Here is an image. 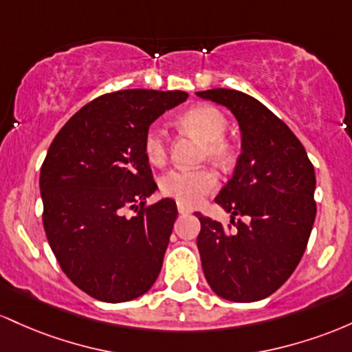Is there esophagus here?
Wrapping results in <instances>:
<instances>
[{
  "mask_svg": "<svg viewBox=\"0 0 352 352\" xmlns=\"http://www.w3.org/2000/svg\"><path fill=\"white\" fill-rule=\"evenodd\" d=\"M192 209L188 206V204H183V203H177V212H179V214H189V212H191Z\"/></svg>",
  "mask_w": 352,
  "mask_h": 352,
  "instance_id": "esophagus-1",
  "label": "esophagus"
}]
</instances>
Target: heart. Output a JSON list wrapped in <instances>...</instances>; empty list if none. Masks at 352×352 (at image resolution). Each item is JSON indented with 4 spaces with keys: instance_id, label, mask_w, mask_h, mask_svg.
<instances>
[{
    "instance_id": "obj_1",
    "label": "heart",
    "mask_w": 352,
    "mask_h": 352,
    "mask_svg": "<svg viewBox=\"0 0 352 352\" xmlns=\"http://www.w3.org/2000/svg\"><path fill=\"white\" fill-rule=\"evenodd\" d=\"M179 123L206 143V155L216 163L226 164L232 157V146L224 140L228 120L216 106L201 104L181 116ZM144 155L151 164H163L168 153L166 133L161 126H151L143 140ZM161 191L179 203L195 206L204 196L214 192L219 186L218 175L209 168L184 169L175 168L164 173L160 179Z\"/></svg>"
}]
</instances>
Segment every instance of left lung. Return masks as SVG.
I'll list each match as a JSON object with an SVG mask.
<instances>
[{"label": "left lung", "instance_id": "left-lung-1", "mask_svg": "<svg viewBox=\"0 0 352 352\" xmlns=\"http://www.w3.org/2000/svg\"><path fill=\"white\" fill-rule=\"evenodd\" d=\"M196 96L228 108L241 133L234 171L214 197L236 229L228 232L195 212L204 278L228 301H261L289 279L307 246L316 219L314 168L294 133L250 94L214 88Z\"/></svg>", "mask_w": 352, "mask_h": 352}]
</instances>
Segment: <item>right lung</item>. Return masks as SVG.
Returning a JSON list of instances; mask_svg holds the SVG:
<instances>
[{"instance_id": "obj_1", "label": "right lung", "mask_w": 352, "mask_h": 352, "mask_svg": "<svg viewBox=\"0 0 352 352\" xmlns=\"http://www.w3.org/2000/svg\"><path fill=\"white\" fill-rule=\"evenodd\" d=\"M184 91L124 89L88 102L61 128L39 175L46 238L65 274L104 302L151 289L177 216L169 197L143 208L156 191L144 134ZM128 208L138 214L129 219Z\"/></svg>"}]
</instances>
